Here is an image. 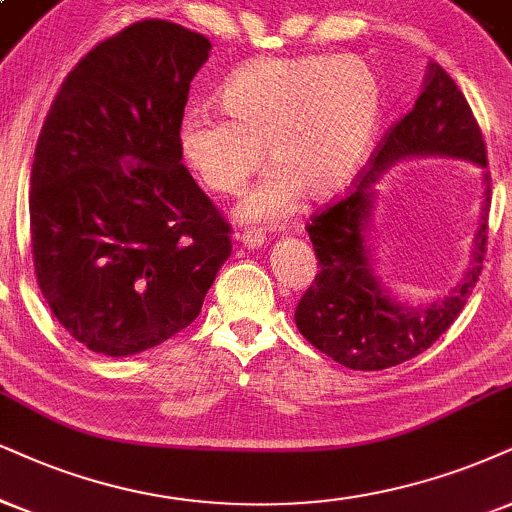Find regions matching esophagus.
Returning a JSON list of instances; mask_svg holds the SVG:
<instances>
[{
	"mask_svg": "<svg viewBox=\"0 0 512 512\" xmlns=\"http://www.w3.org/2000/svg\"><path fill=\"white\" fill-rule=\"evenodd\" d=\"M242 244L246 249H261L266 244V235L261 230H244L242 232Z\"/></svg>",
	"mask_w": 512,
	"mask_h": 512,
	"instance_id": "34e87169",
	"label": "esophagus"
}]
</instances>
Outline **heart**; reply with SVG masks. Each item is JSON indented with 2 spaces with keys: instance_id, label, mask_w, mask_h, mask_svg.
<instances>
[{
  "instance_id": "1",
  "label": "heart",
  "mask_w": 512,
  "mask_h": 512,
  "mask_svg": "<svg viewBox=\"0 0 512 512\" xmlns=\"http://www.w3.org/2000/svg\"><path fill=\"white\" fill-rule=\"evenodd\" d=\"M224 116L187 109L178 154L211 194H235L263 161L273 168L246 194L242 220H280L349 182L372 147L382 87L353 56H266L237 68L218 90Z\"/></svg>"
}]
</instances>
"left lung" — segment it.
<instances>
[{"mask_svg": "<svg viewBox=\"0 0 512 512\" xmlns=\"http://www.w3.org/2000/svg\"><path fill=\"white\" fill-rule=\"evenodd\" d=\"M413 155H449L485 168L483 216L471 268L449 295L427 307L401 305L383 289L367 244L371 185L384 169ZM489 206L491 178L482 130L451 75L432 61L413 111L391 125L370 168L358 175L344 199L315 213L306 227L320 270L296 306L299 332L351 370H384L430 349L468 304L482 273Z\"/></svg>", "mask_w": 512, "mask_h": 512, "instance_id": "obj_1", "label": "left lung"}]
</instances>
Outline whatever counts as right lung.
Returning <instances> with one entry per match:
<instances>
[{"label": "right lung", "instance_id": "1", "mask_svg": "<svg viewBox=\"0 0 512 512\" xmlns=\"http://www.w3.org/2000/svg\"><path fill=\"white\" fill-rule=\"evenodd\" d=\"M211 52L178 23H132L63 80L30 173L37 285L75 342L132 356L201 311L230 223L182 166L178 121Z\"/></svg>", "mask_w": 512, "mask_h": 512}]
</instances>
